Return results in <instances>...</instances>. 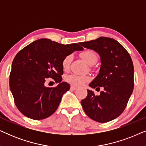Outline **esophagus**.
<instances>
[{
    "mask_svg": "<svg viewBox=\"0 0 146 146\" xmlns=\"http://www.w3.org/2000/svg\"><path fill=\"white\" fill-rule=\"evenodd\" d=\"M70 89L72 90H75L77 89V88L76 87V86H71Z\"/></svg>",
    "mask_w": 146,
    "mask_h": 146,
    "instance_id": "esophagus-1",
    "label": "esophagus"
}]
</instances>
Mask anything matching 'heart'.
Returning <instances> with one entry per match:
<instances>
[{"instance_id": "obj_1", "label": "heart", "mask_w": 146, "mask_h": 146, "mask_svg": "<svg viewBox=\"0 0 146 146\" xmlns=\"http://www.w3.org/2000/svg\"><path fill=\"white\" fill-rule=\"evenodd\" d=\"M80 56L88 64L92 65L96 62L98 60L97 54L91 50H86L80 54ZM72 61V56L68 55L62 60V67L64 70H68ZM90 80V78L87 76L78 74H71L66 77V81L76 86H81Z\"/></svg>"}]
</instances>
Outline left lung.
<instances>
[{
  "label": "left lung",
  "mask_w": 146,
  "mask_h": 146,
  "mask_svg": "<svg viewBox=\"0 0 146 146\" xmlns=\"http://www.w3.org/2000/svg\"><path fill=\"white\" fill-rule=\"evenodd\" d=\"M86 48L94 50L100 57L98 74L89 84L92 88L103 90L96 96L88 90V95L81 101L86 114L100 123L118 117L126 107L133 92V65L126 50L118 42L104 36L80 42Z\"/></svg>",
  "instance_id": "left-lung-1"
}]
</instances>
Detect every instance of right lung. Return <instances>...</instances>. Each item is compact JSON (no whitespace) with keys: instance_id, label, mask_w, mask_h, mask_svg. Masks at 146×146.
Masks as SVG:
<instances>
[{"instance_id":"add662e5","label":"right lung","mask_w":146,"mask_h":146,"mask_svg":"<svg viewBox=\"0 0 146 146\" xmlns=\"http://www.w3.org/2000/svg\"><path fill=\"white\" fill-rule=\"evenodd\" d=\"M79 44H62L48 38L35 40L22 49L12 63L9 86L19 111L29 118L40 120L51 115L58 107L70 86L61 82L62 60L74 51L83 50ZM59 84L47 88L46 78Z\"/></svg>"}]
</instances>
